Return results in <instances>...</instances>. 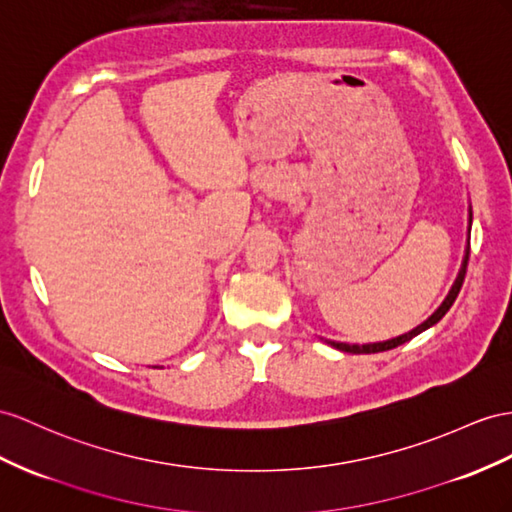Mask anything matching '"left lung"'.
<instances>
[{"label":"left lung","instance_id":"left-lung-1","mask_svg":"<svg viewBox=\"0 0 512 512\" xmlns=\"http://www.w3.org/2000/svg\"><path fill=\"white\" fill-rule=\"evenodd\" d=\"M469 231H471V207H469ZM467 261H469V242H467L463 264H461V270H458V277H456V281H454V285H452V290L448 292V296H445V300L439 305V309H437L435 313H432V316H430L426 322L415 326L413 331L404 333V335H398V337H393V339H387V342H374V344H344V342H331V339H324V342L331 344V346L337 348V350H342V352H350V355H372V352H385V350L398 348V346H402V344H406V342H411V339H413L415 335L424 333L426 329H430V326H435V324L445 316V313L450 311V307L454 305V300H456L458 292H461V287H463L465 272H467Z\"/></svg>","mask_w":512,"mask_h":512}]
</instances>
